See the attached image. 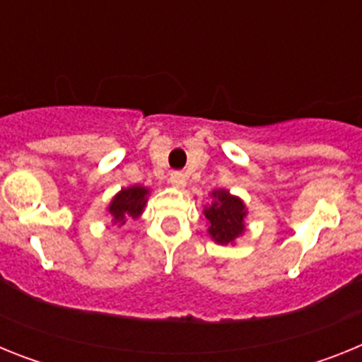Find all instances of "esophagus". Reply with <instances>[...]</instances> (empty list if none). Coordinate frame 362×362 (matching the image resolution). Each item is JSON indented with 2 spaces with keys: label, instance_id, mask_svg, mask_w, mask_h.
I'll return each mask as SVG.
<instances>
[{
  "label": "esophagus",
  "instance_id": "1",
  "mask_svg": "<svg viewBox=\"0 0 362 362\" xmlns=\"http://www.w3.org/2000/svg\"><path fill=\"white\" fill-rule=\"evenodd\" d=\"M170 183L177 188H183L185 185H187V175H185L183 172H172Z\"/></svg>",
  "mask_w": 362,
  "mask_h": 362
}]
</instances>
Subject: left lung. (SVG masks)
Instances as JSON below:
<instances>
[{"label": "left lung", "instance_id": "left-lung-1", "mask_svg": "<svg viewBox=\"0 0 362 362\" xmlns=\"http://www.w3.org/2000/svg\"><path fill=\"white\" fill-rule=\"evenodd\" d=\"M212 197H216V201L210 209L204 210V216L210 221L209 232L217 243L226 245L245 230L243 225V217L246 214L245 204L238 197L230 196L226 190H216Z\"/></svg>", "mask_w": 362, "mask_h": 362}]
</instances>
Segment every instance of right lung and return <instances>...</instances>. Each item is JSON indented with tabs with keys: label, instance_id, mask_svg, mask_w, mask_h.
<instances>
[{
	"label": "right lung",
	"instance_id": "right-lung-1",
	"mask_svg": "<svg viewBox=\"0 0 362 362\" xmlns=\"http://www.w3.org/2000/svg\"><path fill=\"white\" fill-rule=\"evenodd\" d=\"M146 194L148 190L143 187H130L124 188L117 194L114 199H112L110 206H108V212L114 216L116 221H123L124 217H132L136 219L139 214L143 212V206L146 203Z\"/></svg>",
	"mask_w": 362,
	"mask_h": 362
}]
</instances>
